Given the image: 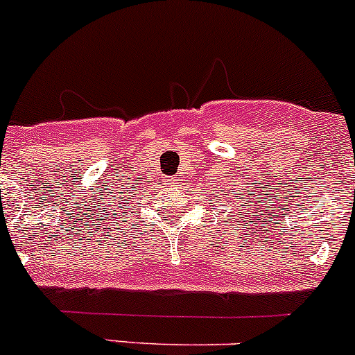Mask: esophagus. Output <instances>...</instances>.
<instances>
[{"label":"esophagus","mask_w":355,"mask_h":355,"mask_svg":"<svg viewBox=\"0 0 355 355\" xmlns=\"http://www.w3.org/2000/svg\"><path fill=\"white\" fill-rule=\"evenodd\" d=\"M169 184H178V182H176V179H171V181H169Z\"/></svg>","instance_id":"1"}]
</instances>
